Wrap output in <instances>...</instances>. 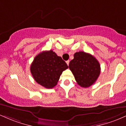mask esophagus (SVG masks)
Wrapping results in <instances>:
<instances>
[{
    "instance_id": "34e87169",
    "label": "esophagus",
    "mask_w": 126,
    "mask_h": 126,
    "mask_svg": "<svg viewBox=\"0 0 126 126\" xmlns=\"http://www.w3.org/2000/svg\"><path fill=\"white\" fill-rule=\"evenodd\" d=\"M66 63H67V64L68 65H69V63H70V61H69V60L67 61H66Z\"/></svg>"
}]
</instances>
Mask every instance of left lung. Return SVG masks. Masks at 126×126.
Instances as JSON below:
<instances>
[{
  "label": "left lung",
  "mask_w": 126,
  "mask_h": 126,
  "mask_svg": "<svg viewBox=\"0 0 126 126\" xmlns=\"http://www.w3.org/2000/svg\"><path fill=\"white\" fill-rule=\"evenodd\" d=\"M69 68L77 84L85 88L94 84L101 73L100 64L97 59L84 52L74 53V59L69 63Z\"/></svg>",
  "instance_id": "8db88e82"
}]
</instances>
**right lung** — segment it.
Here are the masks:
<instances>
[{
  "label": "right lung",
  "mask_w": 126,
  "mask_h": 126,
  "mask_svg": "<svg viewBox=\"0 0 126 126\" xmlns=\"http://www.w3.org/2000/svg\"><path fill=\"white\" fill-rule=\"evenodd\" d=\"M67 64L53 50L43 51L38 54L31 65L30 71L38 84L45 88L52 89L57 84Z\"/></svg>",
  "instance_id": "add662e5"
}]
</instances>
